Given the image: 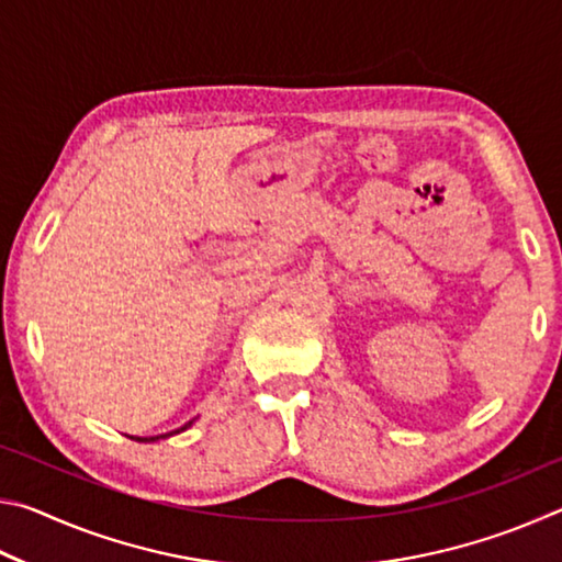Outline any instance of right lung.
Masks as SVG:
<instances>
[{
    "label": "right lung",
    "instance_id": "add662e5",
    "mask_svg": "<svg viewBox=\"0 0 562 562\" xmlns=\"http://www.w3.org/2000/svg\"><path fill=\"white\" fill-rule=\"evenodd\" d=\"M188 426H190V422H188L186 426H180V429H178V431H183V429H188ZM164 436H170V434H164ZM164 436H150V439H136V441H156V439H164Z\"/></svg>",
    "mask_w": 562,
    "mask_h": 562
}]
</instances>
